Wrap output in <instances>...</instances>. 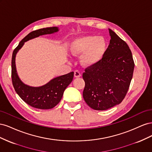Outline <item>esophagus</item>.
Listing matches in <instances>:
<instances>
[{"label": "esophagus", "instance_id": "1", "mask_svg": "<svg viewBox=\"0 0 152 152\" xmlns=\"http://www.w3.org/2000/svg\"><path fill=\"white\" fill-rule=\"evenodd\" d=\"M80 76H81V73L79 70H75L74 72V77H75L78 78V77H80Z\"/></svg>", "mask_w": 152, "mask_h": 152}]
</instances>
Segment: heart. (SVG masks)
<instances>
[{
    "mask_svg": "<svg viewBox=\"0 0 152 152\" xmlns=\"http://www.w3.org/2000/svg\"><path fill=\"white\" fill-rule=\"evenodd\" d=\"M107 41L102 36H86L76 39L71 45L70 52L73 56H81V62L85 66L98 63L103 57L107 50Z\"/></svg>",
    "mask_w": 152,
    "mask_h": 152,
    "instance_id": "b5f03b06",
    "label": "heart"
}]
</instances>
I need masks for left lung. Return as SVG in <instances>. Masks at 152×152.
Wrapping results in <instances>:
<instances>
[{"label": "left lung", "mask_w": 152, "mask_h": 152, "mask_svg": "<svg viewBox=\"0 0 152 152\" xmlns=\"http://www.w3.org/2000/svg\"><path fill=\"white\" fill-rule=\"evenodd\" d=\"M111 39L102 59L86 68L83 98L91 108L106 110L120 104L127 93L134 63L127 43L111 29Z\"/></svg>", "instance_id": "obj_1"}]
</instances>
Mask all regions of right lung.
Wrapping results in <instances>:
<instances>
[{
  "label": "right lung",
  "mask_w": 152,
  "mask_h": 152,
  "mask_svg": "<svg viewBox=\"0 0 152 152\" xmlns=\"http://www.w3.org/2000/svg\"><path fill=\"white\" fill-rule=\"evenodd\" d=\"M59 31L58 27H48L30 32L23 39L14 50L11 61V77L14 88L24 102L31 107L42 110L54 108L60 102L64 91L70 84L74 72L59 76L50 80L48 83L40 87H32L23 82L18 75L16 68V55L25 42L43 35L51 34Z\"/></svg>",
  "instance_id": "right-lung-1"
}]
</instances>
